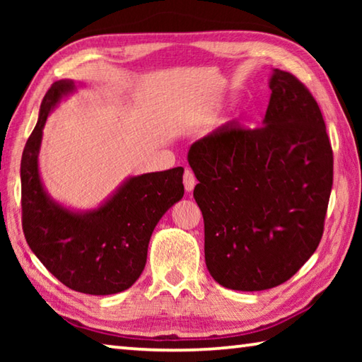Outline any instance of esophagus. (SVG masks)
<instances>
[{
    "label": "esophagus",
    "instance_id": "obj_1",
    "mask_svg": "<svg viewBox=\"0 0 362 362\" xmlns=\"http://www.w3.org/2000/svg\"><path fill=\"white\" fill-rule=\"evenodd\" d=\"M183 185H185V189L188 193L193 192V188L196 185V177L189 169H185V174H183Z\"/></svg>",
    "mask_w": 362,
    "mask_h": 362
}]
</instances>
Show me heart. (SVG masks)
<instances>
[{
    "label": "heart",
    "mask_w": 362,
    "mask_h": 362,
    "mask_svg": "<svg viewBox=\"0 0 362 362\" xmlns=\"http://www.w3.org/2000/svg\"><path fill=\"white\" fill-rule=\"evenodd\" d=\"M209 118H211V113H207V112L199 116V119H201V121H206V119H209Z\"/></svg>",
    "instance_id": "b5f03b06"
}]
</instances>
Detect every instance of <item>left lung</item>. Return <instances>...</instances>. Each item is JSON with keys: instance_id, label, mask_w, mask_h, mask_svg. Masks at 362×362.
I'll return each instance as SVG.
<instances>
[{"instance_id": "1", "label": "left lung", "mask_w": 362, "mask_h": 362, "mask_svg": "<svg viewBox=\"0 0 362 362\" xmlns=\"http://www.w3.org/2000/svg\"><path fill=\"white\" fill-rule=\"evenodd\" d=\"M268 86L262 127L222 126L188 153L206 267L233 291L272 289L303 267L321 241L332 189V146L315 97L278 69Z\"/></svg>"}]
</instances>
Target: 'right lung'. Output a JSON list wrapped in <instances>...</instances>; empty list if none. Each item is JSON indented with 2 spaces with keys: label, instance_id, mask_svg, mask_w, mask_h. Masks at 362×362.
<instances>
[{
  "label": "right lung",
  "instance_id": "right-lung-1",
  "mask_svg": "<svg viewBox=\"0 0 362 362\" xmlns=\"http://www.w3.org/2000/svg\"><path fill=\"white\" fill-rule=\"evenodd\" d=\"M71 79L54 83L22 153V228L33 254L60 283L90 296L118 293L142 274L151 233L183 196V168L126 179L93 211H71L47 194L38 155L47 115L71 93Z\"/></svg>",
  "mask_w": 362,
  "mask_h": 362
}]
</instances>
